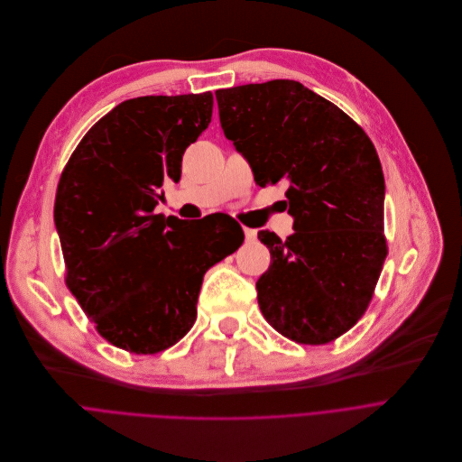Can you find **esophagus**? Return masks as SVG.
<instances>
[{
	"mask_svg": "<svg viewBox=\"0 0 462 462\" xmlns=\"http://www.w3.org/2000/svg\"><path fill=\"white\" fill-rule=\"evenodd\" d=\"M244 235H245V240L247 242H253L256 238V231L251 229V227H244Z\"/></svg>",
	"mask_w": 462,
	"mask_h": 462,
	"instance_id": "esophagus-1",
	"label": "esophagus"
}]
</instances>
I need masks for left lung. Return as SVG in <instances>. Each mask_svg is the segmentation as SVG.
<instances>
[{
    "label": "left lung",
    "instance_id": "left-lung-1",
    "mask_svg": "<svg viewBox=\"0 0 462 462\" xmlns=\"http://www.w3.org/2000/svg\"><path fill=\"white\" fill-rule=\"evenodd\" d=\"M220 124L258 186L286 180L295 233L260 231L271 265L256 282L263 319L299 344H328L365 313L388 254L384 174L374 142L299 81L218 88Z\"/></svg>",
    "mask_w": 462,
    "mask_h": 462
}]
</instances>
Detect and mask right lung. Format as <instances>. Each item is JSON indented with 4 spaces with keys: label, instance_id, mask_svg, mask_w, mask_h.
<instances>
[{
    "label": "right lung",
    "instance_id": "obj_1",
    "mask_svg": "<svg viewBox=\"0 0 462 462\" xmlns=\"http://www.w3.org/2000/svg\"><path fill=\"white\" fill-rule=\"evenodd\" d=\"M213 95L125 100L92 125L61 171L54 222L65 284L113 346L154 355L197 320L206 271L244 242L240 224L154 215L163 181L208 129Z\"/></svg>",
    "mask_w": 462,
    "mask_h": 462
}]
</instances>
